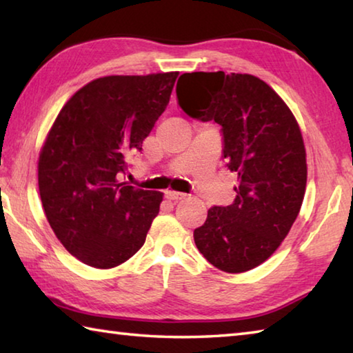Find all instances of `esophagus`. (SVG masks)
<instances>
[{
  "label": "esophagus",
  "mask_w": 353,
  "mask_h": 353,
  "mask_svg": "<svg viewBox=\"0 0 353 353\" xmlns=\"http://www.w3.org/2000/svg\"><path fill=\"white\" fill-rule=\"evenodd\" d=\"M165 197L168 199V201H181V199H185V194L168 190V191H165Z\"/></svg>",
  "instance_id": "34e87169"
}]
</instances>
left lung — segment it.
<instances>
[{"instance_id":"8db88e82","label":"left lung","mask_w":353,"mask_h":353,"mask_svg":"<svg viewBox=\"0 0 353 353\" xmlns=\"http://www.w3.org/2000/svg\"><path fill=\"white\" fill-rule=\"evenodd\" d=\"M176 94L191 119L221 126L222 157L239 181L233 203L211 207L194 230L196 247L222 272L252 270L281 245L303 203L307 163L299 126L283 99L248 74H182Z\"/></svg>"}]
</instances>
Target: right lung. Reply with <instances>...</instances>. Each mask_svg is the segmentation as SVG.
I'll list each match as a JSON object with an SVG mask.
<instances>
[{"mask_svg": "<svg viewBox=\"0 0 353 353\" xmlns=\"http://www.w3.org/2000/svg\"><path fill=\"white\" fill-rule=\"evenodd\" d=\"M179 72L111 75L63 106L38 160L44 213L68 252L95 268L136 254L162 193L121 182L165 111Z\"/></svg>", "mask_w": 353, "mask_h": 353, "instance_id": "1", "label": "right lung"}]
</instances>
